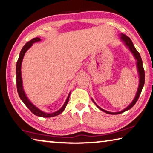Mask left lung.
I'll use <instances>...</instances> for the list:
<instances>
[{"label":"left lung","instance_id":"1","mask_svg":"<svg viewBox=\"0 0 153 153\" xmlns=\"http://www.w3.org/2000/svg\"><path fill=\"white\" fill-rule=\"evenodd\" d=\"M121 39L124 41L126 46L129 48V49L131 50V51L133 53L134 56H135V58L137 59V66L139 74H140V85H139L138 90H137V92L136 96L135 97V99L133 100V101L132 102V103L130 104V105L128 106L127 108L124 109V110L122 111H120V112L111 113V112H108V111H106L105 110H104V109L100 108V107L97 106L96 104H95V102L93 100V102L95 104V105L98 107L100 110H102V111H104V112H105L108 114H112V115H116V114H120V113H124V112H125V111L131 109L132 107L135 105L137 101L139 99V97H140L141 93H142L143 86V85H144V82H145V72H144V69H143V67L142 60V58H141V56H140V53H139V52L136 50L135 47H134L133 42H132L131 38H130L128 36H127L126 35H124V34H121Z\"/></svg>","mask_w":153,"mask_h":153}]
</instances>
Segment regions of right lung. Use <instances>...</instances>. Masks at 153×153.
Listing matches in <instances>:
<instances>
[{"instance_id":"obj_1","label":"right lung","mask_w":153,"mask_h":153,"mask_svg":"<svg viewBox=\"0 0 153 153\" xmlns=\"http://www.w3.org/2000/svg\"><path fill=\"white\" fill-rule=\"evenodd\" d=\"M40 40V38H33L32 40H31L30 41H29V42H27L26 44L24 45V47H22L21 51H20L19 58H18V60L16 63V73L17 91H18V95H19L20 98L21 99V100L23 102V103L25 104V106L27 107V108L31 111V113H33L35 115L40 116V117H54V116L58 115L59 114H60L61 113L63 112L64 110H65L66 108V106L67 105L68 102H69L70 93L69 96L67 97V100H66L65 104H64L63 106L60 109V110L53 113H46L42 112V111H40V109H38L37 107H36L33 104H31V102H29V100L27 99L25 93L24 92L23 88H22V77H21V64H22V59H23V57L25 56V54L26 51L31 47V45H33V43L36 42H38V41Z\"/></svg>"}]
</instances>
